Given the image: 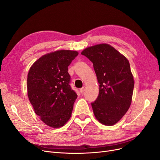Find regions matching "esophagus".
<instances>
[{
    "instance_id": "1",
    "label": "esophagus",
    "mask_w": 160,
    "mask_h": 160,
    "mask_svg": "<svg viewBox=\"0 0 160 160\" xmlns=\"http://www.w3.org/2000/svg\"><path fill=\"white\" fill-rule=\"evenodd\" d=\"M86 86H83V87H82V88H80V93H83L85 90H86Z\"/></svg>"
}]
</instances>
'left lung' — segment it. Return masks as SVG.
Returning <instances> with one entry per match:
<instances>
[{
    "label": "left lung",
    "mask_w": 160,
    "mask_h": 160,
    "mask_svg": "<svg viewBox=\"0 0 160 160\" xmlns=\"http://www.w3.org/2000/svg\"><path fill=\"white\" fill-rule=\"evenodd\" d=\"M82 55L93 62L99 83V96L92 107L96 119L104 125L119 122L132 102L134 85L128 59L113 47L101 43L87 47Z\"/></svg>",
    "instance_id": "8db88e82"
}]
</instances>
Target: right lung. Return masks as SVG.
Masks as SVG:
<instances>
[{"label": "right lung", "mask_w": 160, "mask_h": 160, "mask_svg": "<svg viewBox=\"0 0 160 160\" xmlns=\"http://www.w3.org/2000/svg\"><path fill=\"white\" fill-rule=\"evenodd\" d=\"M78 52L58 50L41 57L29 68L28 96L35 113L46 125L63 127L72 114L77 94L69 84L68 67Z\"/></svg>", "instance_id": "right-lung-1"}]
</instances>
